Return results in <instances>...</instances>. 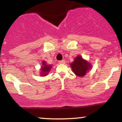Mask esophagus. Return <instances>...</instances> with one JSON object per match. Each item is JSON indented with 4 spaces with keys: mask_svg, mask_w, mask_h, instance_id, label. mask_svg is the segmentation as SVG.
<instances>
[{
    "mask_svg": "<svg viewBox=\"0 0 122 122\" xmlns=\"http://www.w3.org/2000/svg\"><path fill=\"white\" fill-rule=\"evenodd\" d=\"M58 63L60 64H65V61L64 60H61V61H59V62Z\"/></svg>",
    "mask_w": 122,
    "mask_h": 122,
    "instance_id": "esophagus-1",
    "label": "esophagus"
}]
</instances>
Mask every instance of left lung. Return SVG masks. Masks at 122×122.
<instances>
[{
    "mask_svg": "<svg viewBox=\"0 0 122 122\" xmlns=\"http://www.w3.org/2000/svg\"><path fill=\"white\" fill-rule=\"evenodd\" d=\"M71 66L73 72L80 77L84 76L91 68L89 63L84 60L81 56L76 57L73 62L71 64Z\"/></svg>",
    "mask_w": 122,
    "mask_h": 122,
    "instance_id": "8db88e82",
    "label": "left lung"
}]
</instances>
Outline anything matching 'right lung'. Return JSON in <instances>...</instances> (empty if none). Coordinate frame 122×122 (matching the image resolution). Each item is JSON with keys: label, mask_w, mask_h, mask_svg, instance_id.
<instances>
[{"label": "right lung", "mask_w": 122, "mask_h": 122, "mask_svg": "<svg viewBox=\"0 0 122 122\" xmlns=\"http://www.w3.org/2000/svg\"><path fill=\"white\" fill-rule=\"evenodd\" d=\"M42 66L41 68V76H45L47 75V73L50 71V68H51V66L50 65H47L45 61H43L42 62Z\"/></svg>", "instance_id": "right-lung-1"}]
</instances>
